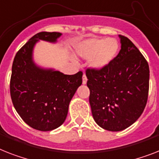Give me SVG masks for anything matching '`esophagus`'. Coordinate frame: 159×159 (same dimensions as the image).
I'll list each match as a JSON object with an SVG mask.
<instances>
[{
	"label": "esophagus",
	"instance_id": "1",
	"mask_svg": "<svg viewBox=\"0 0 159 159\" xmlns=\"http://www.w3.org/2000/svg\"><path fill=\"white\" fill-rule=\"evenodd\" d=\"M82 80H83V84H86L88 79H87V77H86V75H85V74H84V75H83Z\"/></svg>",
	"mask_w": 159,
	"mask_h": 159
}]
</instances>
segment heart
<instances>
[{"label":"heart","mask_w":159,"mask_h":159,"mask_svg":"<svg viewBox=\"0 0 159 159\" xmlns=\"http://www.w3.org/2000/svg\"><path fill=\"white\" fill-rule=\"evenodd\" d=\"M119 44L115 38L93 37L80 42L75 48V54L89 59V66L101 70L111 64L119 52Z\"/></svg>","instance_id":"obj_1"}]
</instances>
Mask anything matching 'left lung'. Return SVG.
<instances>
[{
	"instance_id": "left-lung-1",
	"label": "left lung",
	"mask_w": 159,
	"mask_h": 159,
	"mask_svg": "<svg viewBox=\"0 0 159 159\" xmlns=\"http://www.w3.org/2000/svg\"><path fill=\"white\" fill-rule=\"evenodd\" d=\"M119 36L121 49L112 62L101 70H86L94 120L111 132L134 124L144 111L149 93L147 61L128 37Z\"/></svg>"
}]
</instances>
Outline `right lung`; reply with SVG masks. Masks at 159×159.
Returning a JSON list of instances; mask_svg holds the SVG:
<instances>
[{
  "mask_svg": "<svg viewBox=\"0 0 159 159\" xmlns=\"http://www.w3.org/2000/svg\"><path fill=\"white\" fill-rule=\"evenodd\" d=\"M61 35L47 31L35 34L18 51L12 66V102L23 121L39 131H51L63 124L70 100L82 84V71L64 75L34 62L35 44L40 40L55 43Z\"/></svg>",
  "mask_w": 159,
  "mask_h": 159,
  "instance_id": "1",
  "label": "right lung"
}]
</instances>
